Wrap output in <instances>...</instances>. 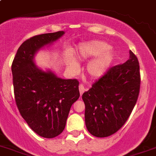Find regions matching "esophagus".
I'll return each instance as SVG.
<instances>
[{"mask_svg":"<svg viewBox=\"0 0 156 156\" xmlns=\"http://www.w3.org/2000/svg\"><path fill=\"white\" fill-rule=\"evenodd\" d=\"M79 90H80V95H82V94L84 93V91H85V87H84V86L83 85V84H80V85L79 86Z\"/></svg>","mask_w":156,"mask_h":156,"instance_id":"1","label":"esophagus"}]
</instances>
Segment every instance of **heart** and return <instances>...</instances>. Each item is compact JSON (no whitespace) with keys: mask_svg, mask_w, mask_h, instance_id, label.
Listing matches in <instances>:
<instances>
[{"mask_svg":"<svg viewBox=\"0 0 156 156\" xmlns=\"http://www.w3.org/2000/svg\"><path fill=\"white\" fill-rule=\"evenodd\" d=\"M111 46L102 41H91L81 44L78 48L77 55L81 60L93 59L87 65V70L91 77L98 78L106 73L113 62L115 54L110 49ZM72 68L76 69L77 63L75 60L70 62Z\"/></svg>","mask_w":156,"mask_h":156,"instance_id":"heart-1","label":"heart"}]
</instances>
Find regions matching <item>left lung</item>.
Returning <instances> with one entry per match:
<instances>
[{
	"instance_id": "obj_1",
	"label": "left lung",
	"mask_w": 156,
	"mask_h": 156,
	"mask_svg": "<svg viewBox=\"0 0 156 156\" xmlns=\"http://www.w3.org/2000/svg\"><path fill=\"white\" fill-rule=\"evenodd\" d=\"M129 59L110 68L82 96L88 131L98 138L112 135L125 125L138 100L139 62L130 50Z\"/></svg>"
}]
</instances>
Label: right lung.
<instances>
[{
  "instance_id": "1",
  "label": "right lung",
  "mask_w": 156,
  "mask_h": 156,
  "mask_svg": "<svg viewBox=\"0 0 156 156\" xmlns=\"http://www.w3.org/2000/svg\"><path fill=\"white\" fill-rule=\"evenodd\" d=\"M63 31L35 35L18 48L11 65L18 109L39 136L52 138L63 131L71 106L80 98L79 81L57 77L34 63L37 51L62 36Z\"/></svg>"
}]
</instances>
